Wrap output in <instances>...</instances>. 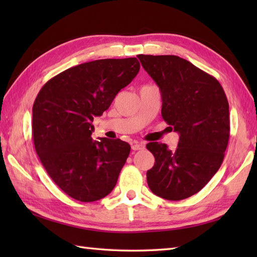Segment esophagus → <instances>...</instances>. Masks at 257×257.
Listing matches in <instances>:
<instances>
[{"mask_svg": "<svg viewBox=\"0 0 257 257\" xmlns=\"http://www.w3.org/2000/svg\"><path fill=\"white\" fill-rule=\"evenodd\" d=\"M132 149L134 151H137V150H143L145 149V145L143 143H133L132 144Z\"/></svg>", "mask_w": 257, "mask_h": 257, "instance_id": "1", "label": "esophagus"}]
</instances>
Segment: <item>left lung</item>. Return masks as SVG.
I'll return each mask as SVG.
<instances>
[{
    "instance_id": "left-lung-1",
    "label": "left lung",
    "mask_w": 257,
    "mask_h": 257,
    "mask_svg": "<svg viewBox=\"0 0 257 257\" xmlns=\"http://www.w3.org/2000/svg\"><path fill=\"white\" fill-rule=\"evenodd\" d=\"M159 86L161 114L180 135L176 150L149 143L155 166L147 182L156 195L170 201L190 198L219 170L230 138V112L224 90L215 77L174 55H138Z\"/></svg>"
}]
</instances>
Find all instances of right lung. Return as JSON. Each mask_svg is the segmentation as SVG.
Segmentation results:
<instances>
[{
    "mask_svg": "<svg viewBox=\"0 0 257 257\" xmlns=\"http://www.w3.org/2000/svg\"><path fill=\"white\" fill-rule=\"evenodd\" d=\"M139 69L135 57L97 59L54 76L38 92L33 143L48 176L70 198L94 202L116 185L130 146L120 139L92 140V121Z\"/></svg>",
    "mask_w": 257,
    "mask_h": 257,
    "instance_id": "obj_1",
    "label": "right lung"
}]
</instances>
